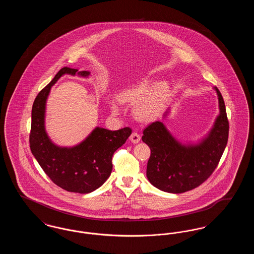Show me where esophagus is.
<instances>
[{"label":"esophagus","mask_w":254,"mask_h":254,"mask_svg":"<svg viewBox=\"0 0 254 254\" xmlns=\"http://www.w3.org/2000/svg\"><path fill=\"white\" fill-rule=\"evenodd\" d=\"M129 140L132 142L133 144H138L141 140V136L137 132H133L129 137Z\"/></svg>","instance_id":"1"}]
</instances>
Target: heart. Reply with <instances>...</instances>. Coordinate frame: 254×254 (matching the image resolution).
I'll return each mask as SVG.
<instances>
[{
	"label": "heart",
	"mask_w": 254,
	"mask_h": 254,
	"mask_svg": "<svg viewBox=\"0 0 254 254\" xmlns=\"http://www.w3.org/2000/svg\"><path fill=\"white\" fill-rule=\"evenodd\" d=\"M170 93V87L166 81L153 83L150 79H145L139 83L123 88L117 99L110 101L113 114H119L122 104L133 105V117L140 122L154 120L163 109Z\"/></svg>",
	"instance_id": "1"
}]
</instances>
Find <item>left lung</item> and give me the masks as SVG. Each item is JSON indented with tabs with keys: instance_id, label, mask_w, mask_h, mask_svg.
<instances>
[{
	"instance_id": "obj_1",
	"label": "left lung",
	"mask_w": 254,
	"mask_h": 254,
	"mask_svg": "<svg viewBox=\"0 0 254 254\" xmlns=\"http://www.w3.org/2000/svg\"><path fill=\"white\" fill-rule=\"evenodd\" d=\"M219 114L209 131L195 143H182L163 122L149 125L142 136L151 152L146 177L158 190L169 193L191 190L216 169L229 138V121L224 99L217 87ZM170 109L165 112L166 118Z\"/></svg>"
}]
</instances>
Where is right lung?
<instances>
[{
    "label": "right lung",
    "instance_id": "obj_1",
    "mask_svg": "<svg viewBox=\"0 0 254 254\" xmlns=\"http://www.w3.org/2000/svg\"><path fill=\"white\" fill-rule=\"evenodd\" d=\"M88 78L90 72L63 67L53 80L40 91L31 111L30 149L37 162L51 181L63 190L76 193H89L109 178L113 153L131 134L129 127L109 130L96 127L85 139L73 146L53 143L46 130L47 101L51 87L64 75Z\"/></svg>",
    "mask_w": 254,
    "mask_h": 254
}]
</instances>
